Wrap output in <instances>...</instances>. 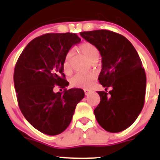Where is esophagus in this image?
<instances>
[{"label": "esophagus", "mask_w": 160, "mask_h": 160, "mask_svg": "<svg viewBox=\"0 0 160 160\" xmlns=\"http://www.w3.org/2000/svg\"><path fill=\"white\" fill-rule=\"evenodd\" d=\"M83 91H84L85 94L88 95V94H89L90 92H91V90H89V89H84V90H83Z\"/></svg>", "instance_id": "1"}]
</instances>
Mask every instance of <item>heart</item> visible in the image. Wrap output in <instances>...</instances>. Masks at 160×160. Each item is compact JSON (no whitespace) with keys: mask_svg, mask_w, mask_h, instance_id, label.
Listing matches in <instances>:
<instances>
[{"mask_svg":"<svg viewBox=\"0 0 160 160\" xmlns=\"http://www.w3.org/2000/svg\"><path fill=\"white\" fill-rule=\"evenodd\" d=\"M79 51L85 56L90 62L97 60L99 56V50L95 46L89 42H84L80 45L78 48ZM72 52L70 51L66 56L63 62V70L67 74L71 72L70 57ZM94 74L93 72L87 73H77L70 79V84L74 88H88L92 83Z\"/></svg>","mask_w":160,"mask_h":160,"instance_id":"b5f03b06","label":"heart"}]
</instances>
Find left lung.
Returning <instances> with one entry per match:
<instances>
[{"label": "left lung", "mask_w": 160, "mask_h": 160, "mask_svg": "<svg viewBox=\"0 0 160 160\" xmlns=\"http://www.w3.org/2000/svg\"><path fill=\"white\" fill-rule=\"evenodd\" d=\"M80 35L96 46L102 57L98 80L106 89L98 91L101 101L93 111L95 118L107 132H122L133 124L144 106L146 76L141 59L132 43L118 33L94 30ZM108 87L112 88L109 92Z\"/></svg>", "instance_id": "8db88e82"}]
</instances>
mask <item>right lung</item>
I'll return each instance as SVG.
<instances>
[{
	"label": "right lung",
	"mask_w": 160,
	"mask_h": 160,
	"mask_svg": "<svg viewBox=\"0 0 160 160\" xmlns=\"http://www.w3.org/2000/svg\"><path fill=\"white\" fill-rule=\"evenodd\" d=\"M77 34L47 33L34 38L16 62L14 83L19 108L26 120L42 133L56 135L70 124L82 89H65L69 83L63 62L69 50L80 42ZM57 85L62 93L54 92Z\"/></svg>",
	"instance_id": "add662e5"
}]
</instances>
